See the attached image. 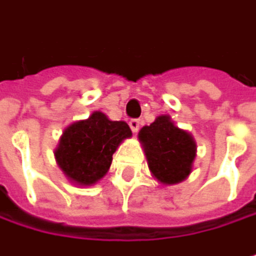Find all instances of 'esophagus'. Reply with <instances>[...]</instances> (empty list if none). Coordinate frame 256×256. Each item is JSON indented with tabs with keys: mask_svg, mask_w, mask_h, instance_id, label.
Wrapping results in <instances>:
<instances>
[{
	"mask_svg": "<svg viewBox=\"0 0 256 256\" xmlns=\"http://www.w3.org/2000/svg\"><path fill=\"white\" fill-rule=\"evenodd\" d=\"M129 126H130L132 132H134V134H136V132L140 130V127H141V121H140V120H136V118H134V120H130V121H129Z\"/></svg>",
	"mask_w": 256,
	"mask_h": 256,
	"instance_id": "esophagus-1",
	"label": "esophagus"
}]
</instances>
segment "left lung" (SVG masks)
<instances>
[{
    "label": "left lung",
    "instance_id": "left-lung-1",
    "mask_svg": "<svg viewBox=\"0 0 256 256\" xmlns=\"http://www.w3.org/2000/svg\"><path fill=\"white\" fill-rule=\"evenodd\" d=\"M140 141L144 146L148 167L159 182L178 184L191 173L196 142L188 132L172 122L170 116L160 115L150 126L142 127Z\"/></svg>",
    "mask_w": 256,
    "mask_h": 256
}]
</instances>
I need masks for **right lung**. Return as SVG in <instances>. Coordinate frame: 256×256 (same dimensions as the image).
<instances>
[{
    "mask_svg": "<svg viewBox=\"0 0 256 256\" xmlns=\"http://www.w3.org/2000/svg\"><path fill=\"white\" fill-rule=\"evenodd\" d=\"M129 136L132 130L124 121H110L104 114L94 112L66 127L54 154L68 179L90 185L108 173L112 154Z\"/></svg>",
    "mask_w": 256,
    "mask_h": 256,
    "instance_id": "obj_1",
    "label": "right lung"
}]
</instances>
